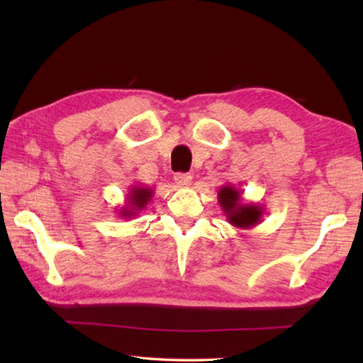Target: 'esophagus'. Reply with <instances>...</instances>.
I'll return each instance as SVG.
<instances>
[{"label": "esophagus", "instance_id": "1", "mask_svg": "<svg viewBox=\"0 0 363 363\" xmlns=\"http://www.w3.org/2000/svg\"><path fill=\"white\" fill-rule=\"evenodd\" d=\"M174 182L179 187H189L191 184V176L189 173H176L174 174Z\"/></svg>", "mask_w": 363, "mask_h": 363}]
</instances>
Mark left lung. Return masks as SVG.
Returning <instances> with one entry per match:
<instances>
[{
	"label": "left lung",
	"mask_w": 363,
	"mask_h": 363,
	"mask_svg": "<svg viewBox=\"0 0 363 363\" xmlns=\"http://www.w3.org/2000/svg\"><path fill=\"white\" fill-rule=\"evenodd\" d=\"M218 203L230 225L238 229H251L264 218V207L254 203H243L242 190L226 184L218 190Z\"/></svg>",
	"instance_id": "obj_1"
}]
</instances>
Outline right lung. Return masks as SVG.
Masks as SVG:
<instances>
[{"label":"right lung","instance_id":"right-lung-1","mask_svg":"<svg viewBox=\"0 0 363 363\" xmlns=\"http://www.w3.org/2000/svg\"><path fill=\"white\" fill-rule=\"evenodd\" d=\"M154 195V190L150 187H143V186H135L129 187V194L126 195V204L118 209V215L121 218H133L135 215L143 211L148 203L151 201V198Z\"/></svg>","mask_w":363,"mask_h":363}]
</instances>
